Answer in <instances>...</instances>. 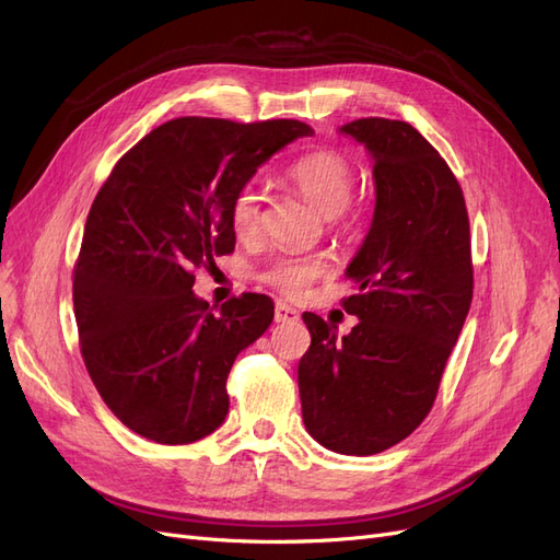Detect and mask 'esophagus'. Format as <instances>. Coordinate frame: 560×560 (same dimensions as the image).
<instances>
[{
    "mask_svg": "<svg viewBox=\"0 0 560 560\" xmlns=\"http://www.w3.org/2000/svg\"><path fill=\"white\" fill-rule=\"evenodd\" d=\"M299 317L301 315L296 308L287 306V303H282V301L276 303V322H299Z\"/></svg>",
    "mask_w": 560,
    "mask_h": 560,
    "instance_id": "34e87169",
    "label": "esophagus"
}]
</instances>
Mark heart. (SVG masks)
I'll return each mask as SVG.
<instances>
[{"instance_id":"heart-1","label":"heart","mask_w":560,"mask_h":560,"mask_svg":"<svg viewBox=\"0 0 560 560\" xmlns=\"http://www.w3.org/2000/svg\"><path fill=\"white\" fill-rule=\"evenodd\" d=\"M284 175L331 222L348 214L358 175H354V167L343 154L329 149L313 151V154L296 159L287 167ZM229 226L238 241H254L259 235L261 194L254 184L241 186L231 198ZM327 273L329 259L325 254H280V257L270 259L259 270L257 280L273 287L276 292L284 296L299 299L306 294V290L317 278Z\"/></svg>"}]
</instances>
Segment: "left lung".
I'll use <instances>...</instances> for the list:
<instances>
[{
	"label": "left lung",
	"instance_id": "left-lung-1",
	"mask_svg": "<svg viewBox=\"0 0 560 560\" xmlns=\"http://www.w3.org/2000/svg\"><path fill=\"white\" fill-rule=\"evenodd\" d=\"M341 132L374 159L376 210L346 276L343 308L360 322L336 341L303 313L311 348L299 362L303 425L343 455H374L409 436L436 399L474 292L469 217L460 184L422 135L393 118Z\"/></svg>",
	"mask_w": 560,
	"mask_h": 560
}]
</instances>
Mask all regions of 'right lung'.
I'll use <instances>...</instances> for the list:
<instances>
[{"label": "right lung", "mask_w": 560, "mask_h": 560, "mask_svg": "<svg viewBox=\"0 0 560 560\" xmlns=\"http://www.w3.org/2000/svg\"><path fill=\"white\" fill-rule=\"evenodd\" d=\"M308 135L294 118H173L97 191L74 264V317L93 385L132 432L177 446L224 422L229 371L273 322V301L247 292L214 313L194 294V270L233 252L235 191Z\"/></svg>", "instance_id": "obj_1"}]
</instances>
